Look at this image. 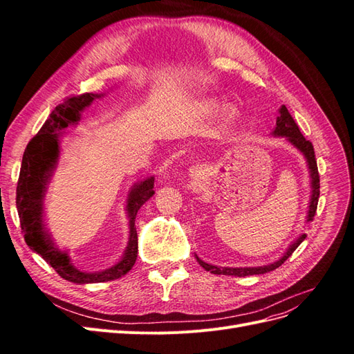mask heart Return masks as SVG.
Instances as JSON below:
<instances>
[{
	"label": "heart",
	"instance_id": "heart-1",
	"mask_svg": "<svg viewBox=\"0 0 354 354\" xmlns=\"http://www.w3.org/2000/svg\"><path fill=\"white\" fill-rule=\"evenodd\" d=\"M217 108H218L217 103H214V102H209V103H207V109H208V111H216Z\"/></svg>",
	"mask_w": 354,
	"mask_h": 354
}]
</instances>
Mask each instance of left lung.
I'll return each mask as SVG.
<instances>
[{
    "mask_svg": "<svg viewBox=\"0 0 354 354\" xmlns=\"http://www.w3.org/2000/svg\"><path fill=\"white\" fill-rule=\"evenodd\" d=\"M272 134L274 137H285L286 142L291 143L295 149H298L299 152L303 153V156L306 158V162L310 171V178H312V196H310V202H308V211H307V220L306 223L313 221L315 214L317 209V201H319V171H317V164H316V156H315V149L313 145L310 143L308 140H306L304 136L299 131L298 125L295 124L294 118L291 116V113L288 112L286 106L282 104L279 109V116L276 118V127L274 130L272 131ZM306 239V234L303 233L301 236H298L291 245L288 246V250L283 252V255L281 257L279 260H276L267 266H259V267H217L208 264L205 261H202L199 257L196 255L198 263L209 273L214 274H229V276H238V277H243V276H251V274H263L267 272H272L277 267L282 266L289 257L292 255V252L298 248L299 243Z\"/></svg>",
    "mask_w": 354,
    "mask_h": 354,
    "instance_id": "obj_1",
    "label": "left lung"
}]
</instances>
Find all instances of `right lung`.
<instances>
[{
  "mask_svg": "<svg viewBox=\"0 0 354 354\" xmlns=\"http://www.w3.org/2000/svg\"><path fill=\"white\" fill-rule=\"evenodd\" d=\"M103 94L85 93L78 97H71L59 104L41 127L38 134L28 143L16 190V205L20 218V226L29 248L41 255L59 276L69 282L85 285L113 281L127 274L133 269L137 260V230L136 216L146 201L153 196L155 177H146L136 183L127 198V216L130 223V238L121 260L109 269L102 272H81L71 263L68 251H60L53 242L44 223V198L53 173L60 158V140L69 125H77L81 121V113Z\"/></svg>",
  "mask_w": 354,
  "mask_h": 354,
  "instance_id": "obj_1",
  "label": "right lung"
}]
</instances>
